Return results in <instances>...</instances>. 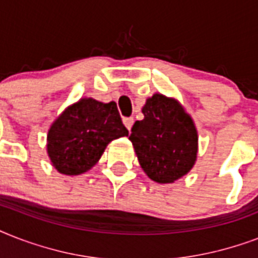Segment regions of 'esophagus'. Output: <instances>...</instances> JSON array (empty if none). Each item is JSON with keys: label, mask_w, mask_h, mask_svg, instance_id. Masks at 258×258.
I'll return each mask as SVG.
<instances>
[{"label": "esophagus", "mask_w": 258, "mask_h": 258, "mask_svg": "<svg viewBox=\"0 0 258 258\" xmlns=\"http://www.w3.org/2000/svg\"><path fill=\"white\" fill-rule=\"evenodd\" d=\"M123 123H124V125L127 128L131 130V127H133L134 124V117H124V119H123Z\"/></svg>", "instance_id": "1"}]
</instances>
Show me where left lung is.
I'll list each match as a JSON object with an SVG mask.
<instances>
[{"label":"left lung","mask_w":258,"mask_h":258,"mask_svg":"<svg viewBox=\"0 0 258 258\" xmlns=\"http://www.w3.org/2000/svg\"><path fill=\"white\" fill-rule=\"evenodd\" d=\"M134 123L133 142L142 169L158 183H172L196 163L198 135L191 117L174 99L155 93Z\"/></svg>","instance_id":"1"}]
</instances>
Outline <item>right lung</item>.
Returning <instances> with one entry per match:
<instances>
[{
  "label": "right lung",
  "mask_w": 258,
  "mask_h": 258,
  "mask_svg": "<svg viewBox=\"0 0 258 258\" xmlns=\"http://www.w3.org/2000/svg\"><path fill=\"white\" fill-rule=\"evenodd\" d=\"M116 103L82 99L54 120L48 133V155L66 175L88 171L109 142L127 137Z\"/></svg>",
  "instance_id": "obj_1"
}]
</instances>
